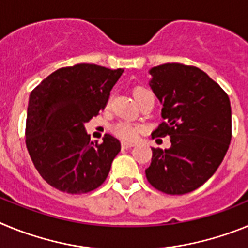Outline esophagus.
<instances>
[{"instance_id": "34e87169", "label": "esophagus", "mask_w": 248, "mask_h": 248, "mask_svg": "<svg viewBox=\"0 0 248 248\" xmlns=\"http://www.w3.org/2000/svg\"><path fill=\"white\" fill-rule=\"evenodd\" d=\"M135 144L134 143H129V141H122V148L123 149H129V148H133Z\"/></svg>"}]
</instances>
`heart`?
Masks as SVG:
<instances>
[{"mask_svg": "<svg viewBox=\"0 0 248 248\" xmlns=\"http://www.w3.org/2000/svg\"><path fill=\"white\" fill-rule=\"evenodd\" d=\"M148 89L143 88V87H139L134 91V95L135 99L138 100V98L146 92ZM111 131H113L114 134L119 137L120 139L124 140H134L137 139V137L139 135V133L141 131V126L137 125V124H131V123L128 122H118L115 123L113 126H111Z\"/></svg>", "mask_w": 248, "mask_h": 248, "instance_id": "heart-1", "label": "heart"}]
</instances>
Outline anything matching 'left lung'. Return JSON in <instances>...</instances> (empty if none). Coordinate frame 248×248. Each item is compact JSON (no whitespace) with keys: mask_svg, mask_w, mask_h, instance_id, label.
Returning <instances> with one entry per match:
<instances>
[{"mask_svg":"<svg viewBox=\"0 0 248 248\" xmlns=\"http://www.w3.org/2000/svg\"><path fill=\"white\" fill-rule=\"evenodd\" d=\"M150 74L164 118L151 137H170L171 146L151 148L146 179L165 194H187L209 180L226 155L232 138L229 95L194 65L165 63Z\"/></svg>","mask_w":248,"mask_h":248,"instance_id":"8db88e82","label":"left lung"}]
</instances>
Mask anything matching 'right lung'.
I'll return each instance as SVG.
<instances>
[{
	"label": "right lung",
	"instance_id": "add662e5",
	"mask_svg": "<svg viewBox=\"0 0 248 248\" xmlns=\"http://www.w3.org/2000/svg\"><path fill=\"white\" fill-rule=\"evenodd\" d=\"M123 72L85 63L63 67L31 93L26 145L37 171L59 191L87 194L108 176L120 141L105 134L103 143H93L84 124L105 108Z\"/></svg>",
	"mask_w": 248,
	"mask_h": 248
}]
</instances>
